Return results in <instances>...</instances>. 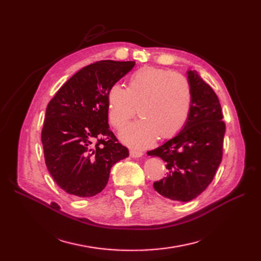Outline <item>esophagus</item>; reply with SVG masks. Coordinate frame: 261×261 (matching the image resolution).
<instances>
[{
    "mask_svg": "<svg viewBox=\"0 0 261 261\" xmlns=\"http://www.w3.org/2000/svg\"><path fill=\"white\" fill-rule=\"evenodd\" d=\"M129 154L133 158H139V156H143L144 152L140 151V150H136V149H130L129 150Z\"/></svg>",
    "mask_w": 261,
    "mask_h": 261,
    "instance_id": "34e87169",
    "label": "esophagus"
}]
</instances>
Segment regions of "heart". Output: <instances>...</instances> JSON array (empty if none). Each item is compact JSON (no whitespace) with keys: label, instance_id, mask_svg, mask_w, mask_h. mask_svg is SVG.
Returning <instances> with one entry per match:
<instances>
[{"label":"heart","instance_id":"1","mask_svg":"<svg viewBox=\"0 0 261 261\" xmlns=\"http://www.w3.org/2000/svg\"><path fill=\"white\" fill-rule=\"evenodd\" d=\"M110 122L120 128L136 114L140 118L121 130L127 145L143 148L158 138L175 136L186 125L191 114L193 90L191 83L179 73L159 67L144 66L134 72L124 88L110 87L107 94Z\"/></svg>","mask_w":261,"mask_h":261}]
</instances>
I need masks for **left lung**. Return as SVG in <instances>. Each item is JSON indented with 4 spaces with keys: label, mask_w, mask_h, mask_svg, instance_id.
I'll use <instances>...</instances> for the list:
<instances>
[{
    "label": "left lung",
    "mask_w": 261,
    "mask_h": 261,
    "mask_svg": "<svg viewBox=\"0 0 261 261\" xmlns=\"http://www.w3.org/2000/svg\"><path fill=\"white\" fill-rule=\"evenodd\" d=\"M193 90L191 114L175 137L148 155L159 156L167 165V176L153 187L171 200L191 201L211 183L222 160L225 124L216 92L196 70H187Z\"/></svg>",
    "instance_id": "1"
}]
</instances>
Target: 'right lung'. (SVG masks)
<instances>
[{"mask_svg": "<svg viewBox=\"0 0 261 261\" xmlns=\"http://www.w3.org/2000/svg\"><path fill=\"white\" fill-rule=\"evenodd\" d=\"M135 62L99 61L82 68L49 102L41 133L45 165L63 191L92 197L107 186L110 170L128 156L109 128L107 94Z\"/></svg>", "mask_w": 261, "mask_h": 261, "instance_id": "right-lung-1", "label": "right lung"}]
</instances>
